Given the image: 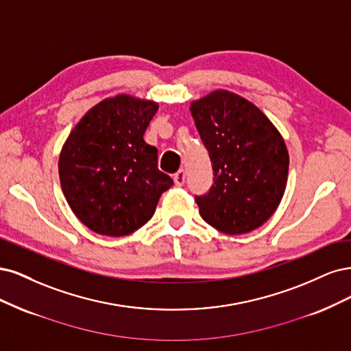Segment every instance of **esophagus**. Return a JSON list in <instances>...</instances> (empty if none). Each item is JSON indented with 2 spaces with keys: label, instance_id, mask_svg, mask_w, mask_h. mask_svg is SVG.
I'll return each instance as SVG.
<instances>
[{
  "label": "esophagus",
  "instance_id": "esophagus-1",
  "mask_svg": "<svg viewBox=\"0 0 351 351\" xmlns=\"http://www.w3.org/2000/svg\"><path fill=\"white\" fill-rule=\"evenodd\" d=\"M173 180H175L176 186H182V185L185 184V171H184V169H180V171H178V172L175 173Z\"/></svg>",
  "mask_w": 351,
  "mask_h": 351
}]
</instances>
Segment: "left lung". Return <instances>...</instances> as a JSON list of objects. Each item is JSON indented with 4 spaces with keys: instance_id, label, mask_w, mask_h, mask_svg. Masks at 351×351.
I'll return each instance as SVG.
<instances>
[{
    "instance_id": "obj_1",
    "label": "left lung",
    "mask_w": 351,
    "mask_h": 351,
    "mask_svg": "<svg viewBox=\"0 0 351 351\" xmlns=\"http://www.w3.org/2000/svg\"><path fill=\"white\" fill-rule=\"evenodd\" d=\"M189 109L214 175L207 194L195 197L202 220L226 234L255 230L285 194V140L254 104L228 90L192 101Z\"/></svg>"
}]
</instances>
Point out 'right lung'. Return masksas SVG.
Here are the masks:
<instances>
[{
	"mask_svg": "<svg viewBox=\"0 0 351 351\" xmlns=\"http://www.w3.org/2000/svg\"><path fill=\"white\" fill-rule=\"evenodd\" d=\"M157 104L119 95L101 100L77 123L60 154V180L71 210L90 230L127 236L149 221L173 185L143 135Z\"/></svg>",
	"mask_w": 351,
	"mask_h": 351,
	"instance_id": "1",
	"label": "right lung"
}]
</instances>
